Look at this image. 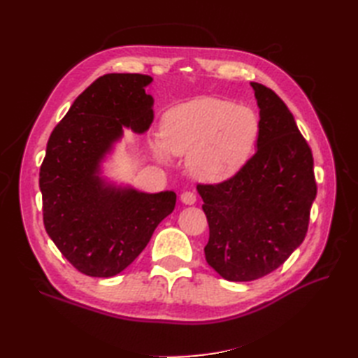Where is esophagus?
Wrapping results in <instances>:
<instances>
[{
  "mask_svg": "<svg viewBox=\"0 0 358 358\" xmlns=\"http://www.w3.org/2000/svg\"><path fill=\"white\" fill-rule=\"evenodd\" d=\"M180 200L183 204H187V206H191V204H194L196 201V196L194 192H189V191H185L183 194L180 195Z\"/></svg>",
  "mask_w": 358,
  "mask_h": 358,
  "instance_id": "1",
  "label": "esophagus"
}]
</instances>
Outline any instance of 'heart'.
<instances>
[{"mask_svg": "<svg viewBox=\"0 0 358 358\" xmlns=\"http://www.w3.org/2000/svg\"><path fill=\"white\" fill-rule=\"evenodd\" d=\"M260 132V120L248 106L201 96L164 113L163 140L152 148L158 158L189 157V169L206 183H222L246 164Z\"/></svg>", "mask_w": 358, "mask_h": 358, "instance_id": "1", "label": "heart"}]
</instances>
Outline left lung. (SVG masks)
<instances>
[{"label": "left lung", "mask_w": 358, "mask_h": 358, "mask_svg": "<svg viewBox=\"0 0 358 358\" xmlns=\"http://www.w3.org/2000/svg\"><path fill=\"white\" fill-rule=\"evenodd\" d=\"M260 109L257 152L231 180L196 186L209 223L206 262L229 281L268 275L299 248L315 200L314 159L281 98L250 83Z\"/></svg>", "instance_id": "1"}]
</instances>
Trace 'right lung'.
I'll list each match as a JSON object with an SVG mask.
<instances>
[{
	"instance_id": "1",
	"label": "right lung",
	"mask_w": 358,
	"mask_h": 358,
	"mask_svg": "<svg viewBox=\"0 0 358 358\" xmlns=\"http://www.w3.org/2000/svg\"><path fill=\"white\" fill-rule=\"evenodd\" d=\"M152 81L141 73L103 75L78 95L45 148L40 169L45 232L90 277L124 271L177 201L173 191L143 192L104 173L124 129L149 131Z\"/></svg>"
}]
</instances>
